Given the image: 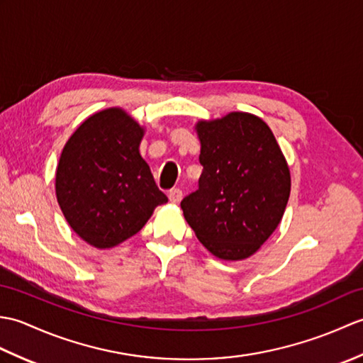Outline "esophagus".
I'll return each instance as SVG.
<instances>
[{
    "label": "esophagus",
    "instance_id": "1",
    "mask_svg": "<svg viewBox=\"0 0 363 363\" xmlns=\"http://www.w3.org/2000/svg\"><path fill=\"white\" fill-rule=\"evenodd\" d=\"M168 199L172 203H174V204H177L182 199V190H179V189H172L168 191Z\"/></svg>",
    "mask_w": 363,
    "mask_h": 363
}]
</instances>
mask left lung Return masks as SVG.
<instances>
[{"instance_id": "1", "label": "left lung", "mask_w": 363, "mask_h": 363, "mask_svg": "<svg viewBox=\"0 0 363 363\" xmlns=\"http://www.w3.org/2000/svg\"><path fill=\"white\" fill-rule=\"evenodd\" d=\"M198 190L181 201L184 218L213 256H252L282 220L290 172L267 123L252 113L199 121Z\"/></svg>"}]
</instances>
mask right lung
Segmentation results:
<instances>
[{
	"label": "right lung",
	"instance_id": "1",
	"mask_svg": "<svg viewBox=\"0 0 363 363\" xmlns=\"http://www.w3.org/2000/svg\"><path fill=\"white\" fill-rule=\"evenodd\" d=\"M142 137L134 118L111 107L84 121L60 154L57 203L74 233L95 248L135 235L168 201L138 151Z\"/></svg>",
	"mask_w": 363,
	"mask_h": 363
}]
</instances>
